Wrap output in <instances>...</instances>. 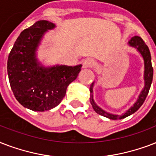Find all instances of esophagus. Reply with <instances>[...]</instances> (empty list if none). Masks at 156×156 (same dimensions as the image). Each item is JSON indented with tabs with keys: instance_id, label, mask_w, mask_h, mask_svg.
<instances>
[{
	"instance_id": "34e87169",
	"label": "esophagus",
	"mask_w": 156,
	"mask_h": 156,
	"mask_svg": "<svg viewBox=\"0 0 156 156\" xmlns=\"http://www.w3.org/2000/svg\"><path fill=\"white\" fill-rule=\"evenodd\" d=\"M95 62L92 58H87L82 62V67L83 68H89L94 65Z\"/></svg>"
}]
</instances>
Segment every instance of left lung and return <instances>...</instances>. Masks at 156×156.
<instances>
[{"label": "left lung", "instance_id": "8db88e82", "mask_svg": "<svg viewBox=\"0 0 156 156\" xmlns=\"http://www.w3.org/2000/svg\"><path fill=\"white\" fill-rule=\"evenodd\" d=\"M129 45L131 47H133L137 49V52L141 54V56L143 58L144 61V76H143V79H144V87L140 93L139 96L137 98V101L133 103L132 107L129 108V110L126 111V112H124V114L116 115L112 114L110 112H106L105 110L98 106L97 103L94 102V82H93L92 84L90 85V102L94 110L97 112L98 114L101 115L102 116L107 117L110 119H121L124 118H126L127 116H129L130 115L133 114L134 112H136L137 110L139 109L141 106L143 104L146 98H147L148 92L150 90L151 85L152 83V79H153V67L151 65V53H150L149 48L147 44H145V42L143 41V40L140 37L135 36V37H132L131 40L129 41Z\"/></svg>", "mask_w": 156, "mask_h": 156}]
</instances>
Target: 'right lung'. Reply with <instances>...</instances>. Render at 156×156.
I'll use <instances>...</instances> for the list:
<instances>
[{
  "mask_svg": "<svg viewBox=\"0 0 156 156\" xmlns=\"http://www.w3.org/2000/svg\"><path fill=\"white\" fill-rule=\"evenodd\" d=\"M55 27L46 20L35 23L20 33L8 57L7 72L14 97L22 106L34 112L57 107L81 70V64L45 67L38 60L37 51L42 38Z\"/></svg>",
  "mask_w": 156,
  "mask_h": 156,
  "instance_id": "obj_1",
  "label": "right lung"
}]
</instances>
